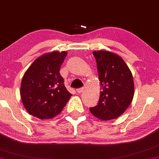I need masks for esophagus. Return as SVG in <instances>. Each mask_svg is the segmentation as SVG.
<instances>
[{"label": "esophagus", "instance_id": "obj_1", "mask_svg": "<svg viewBox=\"0 0 159 159\" xmlns=\"http://www.w3.org/2000/svg\"><path fill=\"white\" fill-rule=\"evenodd\" d=\"M76 91H77L78 93H83L84 88L83 87H81V88H79V89H78V90H76Z\"/></svg>", "mask_w": 159, "mask_h": 159}]
</instances>
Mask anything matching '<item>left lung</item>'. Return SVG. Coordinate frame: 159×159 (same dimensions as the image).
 Returning <instances> with one entry per match:
<instances>
[{
    "instance_id": "8db88e82",
    "label": "left lung",
    "mask_w": 159,
    "mask_h": 159,
    "mask_svg": "<svg viewBox=\"0 0 159 159\" xmlns=\"http://www.w3.org/2000/svg\"><path fill=\"white\" fill-rule=\"evenodd\" d=\"M102 91L96 106L90 107L93 116L102 120L116 119L130 105L134 96L132 74L117 54L94 51Z\"/></svg>"
}]
</instances>
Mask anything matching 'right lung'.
I'll use <instances>...</instances> for the list:
<instances>
[{"instance_id": "right-lung-1", "label": "right lung", "mask_w": 159, "mask_h": 159, "mask_svg": "<svg viewBox=\"0 0 159 159\" xmlns=\"http://www.w3.org/2000/svg\"><path fill=\"white\" fill-rule=\"evenodd\" d=\"M66 52L43 54L27 69L21 84V98L27 112L41 120L61 112L72 94L66 88L60 69Z\"/></svg>"}]
</instances>
